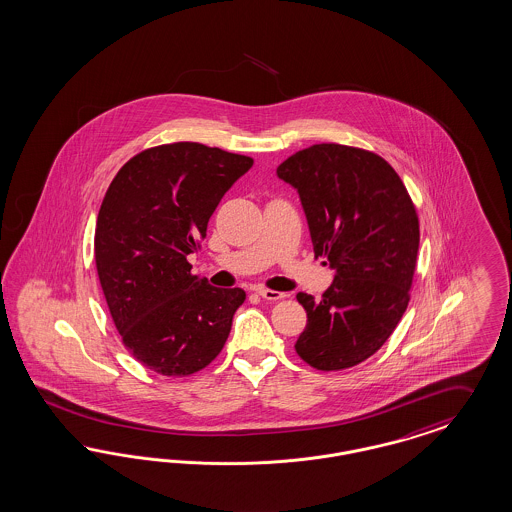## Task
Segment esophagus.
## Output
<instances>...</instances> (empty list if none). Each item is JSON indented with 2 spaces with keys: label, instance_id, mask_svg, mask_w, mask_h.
I'll return each mask as SVG.
<instances>
[{
  "label": "esophagus",
  "instance_id": "obj_1",
  "mask_svg": "<svg viewBox=\"0 0 512 512\" xmlns=\"http://www.w3.org/2000/svg\"><path fill=\"white\" fill-rule=\"evenodd\" d=\"M257 293H259V295H261L263 299L272 300V302H274V300H280L283 299V297H285V295H283V293H280V291H272V289H259Z\"/></svg>",
  "mask_w": 512,
  "mask_h": 512
}]
</instances>
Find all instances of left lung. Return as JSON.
<instances>
[{
  "instance_id": "left-lung-1",
  "label": "left lung",
  "mask_w": 512,
  "mask_h": 512,
  "mask_svg": "<svg viewBox=\"0 0 512 512\" xmlns=\"http://www.w3.org/2000/svg\"><path fill=\"white\" fill-rule=\"evenodd\" d=\"M278 177L297 189L314 253L336 272L321 299L297 295L308 323L295 350L318 371L350 369L405 314L420 246L416 208L386 160L340 143L291 155Z\"/></svg>"
}]
</instances>
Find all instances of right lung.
<instances>
[{
    "mask_svg": "<svg viewBox=\"0 0 512 512\" xmlns=\"http://www.w3.org/2000/svg\"><path fill=\"white\" fill-rule=\"evenodd\" d=\"M253 159L194 141L151 147L113 177L100 206L94 259L126 350L164 376H189L223 350L240 287L191 274L221 198Z\"/></svg>",
    "mask_w": 512,
    "mask_h": 512,
    "instance_id": "1",
    "label": "right lung"
}]
</instances>
